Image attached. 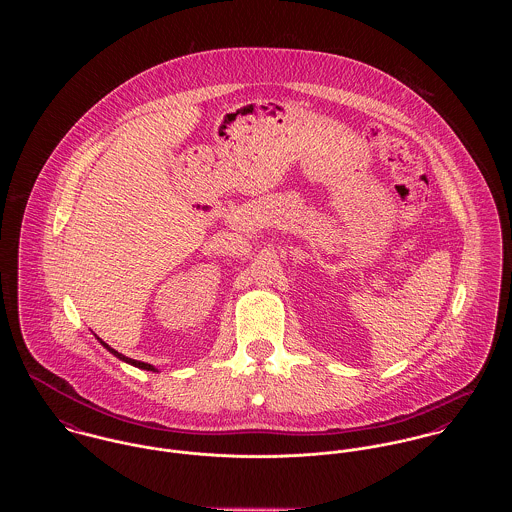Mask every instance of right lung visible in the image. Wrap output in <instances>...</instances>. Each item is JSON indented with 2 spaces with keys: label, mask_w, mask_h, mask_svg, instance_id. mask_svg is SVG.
<instances>
[{
  "label": "right lung",
  "mask_w": 512,
  "mask_h": 512,
  "mask_svg": "<svg viewBox=\"0 0 512 512\" xmlns=\"http://www.w3.org/2000/svg\"><path fill=\"white\" fill-rule=\"evenodd\" d=\"M96 339H98V341H100V345H102L106 351H110V353H112L116 359H120V361H124V363H128V365L138 366V368H142V370H151V372H157V368H155V366L149 365V363H142V361H134V359H130V357H124L122 353H118L116 349H112L108 343H104L100 337H96Z\"/></svg>",
  "instance_id": "add662e5"
}]
</instances>
